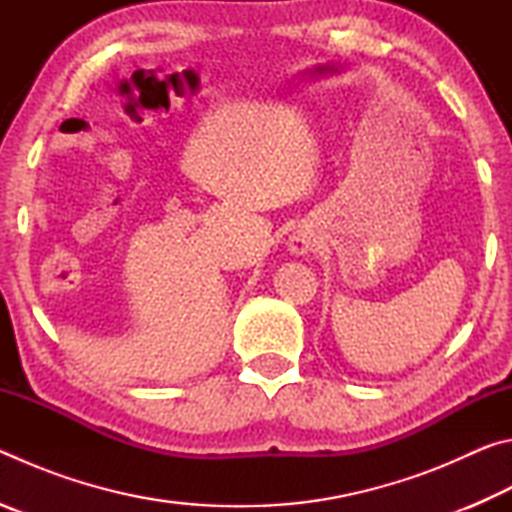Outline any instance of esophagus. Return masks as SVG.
<instances>
[{
	"label": "esophagus",
	"instance_id": "obj_1",
	"mask_svg": "<svg viewBox=\"0 0 512 512\" xmlns=\"http://www.w3.org/2000/svg\"><path fill=\"white\" fill-rule=\"evenodd\" d=\"M289 246H291V250H293V253H296V255H305V253H309L311 248H314V237H311L309 232L298 230L296 235L291 237Z\"/></svg>",
	"mask_w": 512,
	"mask_h": 512
}]
</instances>
